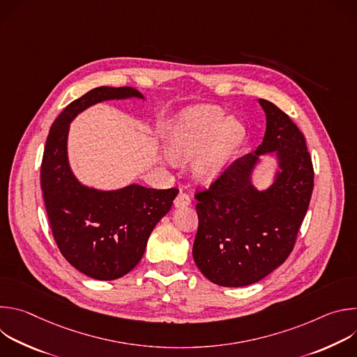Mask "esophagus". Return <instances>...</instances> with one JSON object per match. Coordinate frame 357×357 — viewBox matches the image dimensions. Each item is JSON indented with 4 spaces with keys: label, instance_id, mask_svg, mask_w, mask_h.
<instances>
[{
    "label": "esophagus",
    "instance_id": "obj_1",
    "mask_svg": "<svg viewBox=\"0 0 357 357\" xmlns=\"http://www.w3.org/2000/svg\"><path fill=\"white\" fill-rule=\"evenodd\" d=\"M189 203H190V197H189V195L181 190V192H179V195L175 197L174 205H175V208H183V206H188Z\"/></svg>",
    "mask_w": 357,
    "mask_h": 357
}]
</instances>
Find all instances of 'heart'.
Listing matches in <instances>:
<instances>
[{
    "mask_svg": "<svg viewBox=\"0 0 357 357\" xmlns=\"http://www.w3.org/2000/svg\"><path fill=\"white\" fill-rule=\"evenodd\" d=\"M244 138L243 126L226 119L223 110L211 106L192 107L181 113L165 131L168 155L178 162L193 161L192 174L199 182L220 175Z\"/></svg>",
    "mask_w": 357,
    "mask_h": 357,
    "instance_id": "heart-1",
    "label": "heart"
}]
</instances>
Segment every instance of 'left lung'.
<instances>
[{"mask_svg":"<svg viewBox=\"0 0 357 357\" xmlns=\"http://www.w3.org/2000/svg\"><path fill=\"white\" fill-rule=\"evenodd\" d=\"M267 128L259 148L229 165L195 195L199 218L193 260L222 287L257 282L291 254L314 189V167L303 134L271 101L260 98ZM275 151L280 169L266 191L250 182L259 155Z\"/></svg>","mask_w":357,"mask_h":357,"instance_id":"8db88e82","label":"left lung"}]
</instances>
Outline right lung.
Here are the masks:
<instances>
[{
  "mask_svg": "<svg viewBox=\"0 0 357 357\" xmlns=\"http://www.w3.org/2000/svg\"><path fill=\"white\" fill-rule=\"evenodd\" d=\"M144 98L132 87H96L58 116L46 138L40 188L55 241L63 257L80 273L100 281L117 280L142 259L148 237L169 212L176 188L128 185L98 190L82 185L68 160V134L73 119L106 100Z\"/></svg>",
  "mask_w": 357,
  "mask_h": 357,
  "instance_id": "right-lung-1",
  "label": "right lung"
}]
</instances>
